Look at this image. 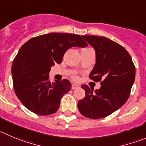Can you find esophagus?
<instances>
[{"label":"esophagus","instance_id":"34e87169","mask_svg":"<svg viewBox=\"0 0 146 146\" xmlns=\"http://www.w3.org/2000/svg\"><path fill=\"white\" fill-rule=\"evenodd\" d=\"M80 88V86L78 85H77V84H73L71 86V88L73 90L76 89V88Z\"/></svg>","mask_w":146,"mask_h":146}]
</instances>
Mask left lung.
<instances>
[{
	"label": "left lung",
	"mask_w": 146,
	"mask_h": 146,
	"mask_svg": "<svg viewBox=\"0 0 146 146\" xmlns=\"http://www.w3.org/2000/svg\"><path fill=\"white\" fill-rule=\"evenodd\" d=\"M82 37L96 52V63L89 78L95 82L101 81V87L94 91L85 84L81 86L86 96L78 101V108L86 117L104 118L128 99L135 68L128 52L117 42L104 36L83 35Z\"/></svg>",
	"instance_id": "obj_1"
}]
</instances>
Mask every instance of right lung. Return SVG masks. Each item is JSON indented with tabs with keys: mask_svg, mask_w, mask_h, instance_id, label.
I'll return each instance as SVG.
<instances>
[{
	"mask_svg": "<svg viewBox=\"0 0 146 146\" xmlns=\"http://www.w3.org/2000/svg\"><path fill=\"white\" fill-rule=\"evenodd\" d=\"M87 46L80 35L68 33L46 34L24 43L13 60L11 73L15 93L25 107L39 115L56 112L71 84L67 79L50 82V68L62 62L69 48Z\"/></svg>",
	"mask_w": 146,
	"mask_h": 146,
	"instance_id": "add662e5",
	"label": "right lung"
}]
</instances>
